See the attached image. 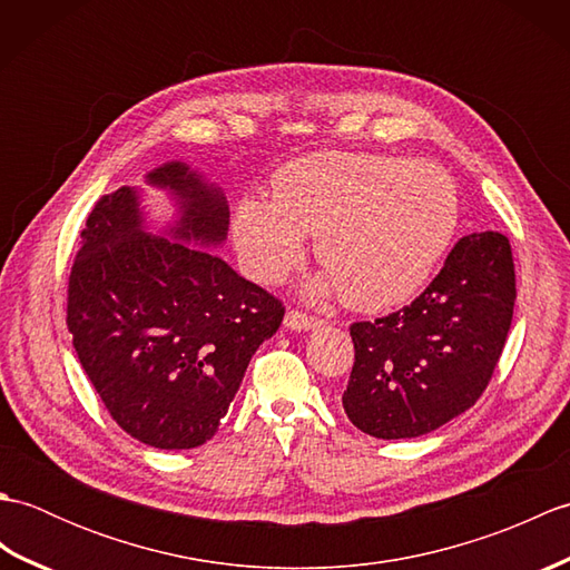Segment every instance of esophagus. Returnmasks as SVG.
Instances as JSON below:
<instances>
[{"mask_svg": "<svg viewBox=\"0 0 570 570\" xmlns=\"http://www.w3.org/2000/svg\"><path fill=\"white\" fill-rule=\"evenodd\" d=\"M284 323L288 325L292 331H313V328H321L323 325V318L318 316H311V313L306 311H298V308H292L286 313Z\"/></svg>", "mask_w": 570, "mask_h": 570, "instance_id": "esophagus-1", "label": "esophagus"}]
</instances>
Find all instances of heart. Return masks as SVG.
I'll return each mask as SVG.
<instances>
[{
    "mask_svg": "<svg viewBox=\"0 0 570 570\" xmlns=\"http://www.w3.org/2000/svg\"><path fill=\"white\" fill-rule=\"evenodd\" d=\"M272 198L242 200L237 245L262 278L284 276L318 235L323 269L350 306L384 311L414 298L451 249L460 205L443 168L382 154L316 151L288 161Z\"/></svg>",
    "mask_w": 570,
    "mask_h": 570,
    "instance_id": "obj_1",
    "label": "heart"
}]
</instances>
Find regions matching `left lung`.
Instances as JSON below:
<instances>
[{
  "label": "left lung",
  "mask_w": 570,
  "mask_h": 570,
  "mask_svg": "<svg viewBox=\"0 0 570 570\" xmlns=\"http://www.w3.org/2000/svg\"><path fill=\"white\" fill-rule=\"evenodd\" d=\"M517 276L502 233L455 242L443 269L402 311L350 325L355 365L343 406L374 439L431 433L478 402L512 325Z\"/></svg>",
  "instance_id": "1"
}]
</instances>
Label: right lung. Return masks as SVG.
Returning a JSON list of instances; mask_svg holds the SVG:
<instances>
[{"mask_svg": "<svg viewBox=\"0 0 570 570\" xmlns=\"http://www.w3.org/2000/svg\"><path fill=\"white\" fill-rule=\"evenodd\" d=\"M184 198L180 239L220 242L227 205L184 164L147 176ZM139 229L135 190L90 210L68 276L66 323L117 426L161 451L210 441L284 304L205 247Z\"/></svg>", "mask_w": 570, "mask_h": 570, "instance_id": "right-lung-1", "label": "right lung"}]
</instances>
